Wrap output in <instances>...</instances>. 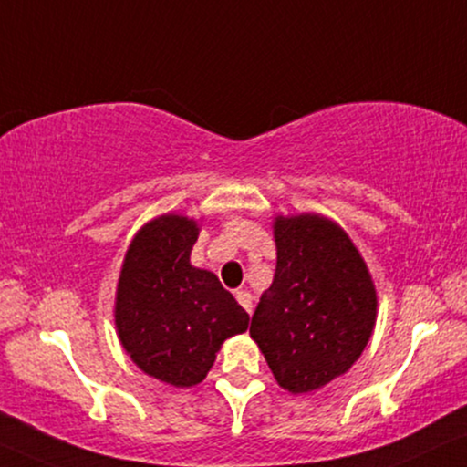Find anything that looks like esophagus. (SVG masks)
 Listing matches in <instances>:
<instances>
[{
  "mask_svg": "<svg viewBox=\"0 0 467 467\" xmlns=\"http://www.w3.org/2000/svg\"><path fill=\"white\" fill-rule=\"evenodd\" d=\"M234 297H237V302L244 306L245 312H252V295L250 293H247V291H237V295H234Z\"/></svg>",
  "mask_w": 467,
  "mask_h": 467,
  "instance_id": "1",
  "label": "esophagus"
}]
</instances>
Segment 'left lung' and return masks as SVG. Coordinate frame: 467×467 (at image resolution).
<instances>
[{
    "mask_svg": "<svg viewBox=\"0 0 467 467\" xmlns=\"http://www.w3.org/2000/svg\"><path fill=\"white\" fill-rule=\"evenodd\" d=\"M275 275L252 315L250 336L293 394L347 373L368 345L377 291L349 234L323 215H277Z\"/></svg>",
    "mask_w": 467,
    "mask_h": 467,
    "instance_id": "left-lung-1",
    "label": "left lung"
}]
</instances>
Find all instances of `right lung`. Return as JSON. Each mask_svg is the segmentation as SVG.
<instances>
[{
	"label": "right lung",
	"mask_w": 467,
	"mask_h": 467,
	"mask_svg": "<svg viewBox=\"0 0 467 467\" xmlns=\"http://www.w3.org/2000/svg\"><path fill=\"white\" fill-rule=\"evenodd\" d=\"M196 220L161 215L129 245L116 288V329L146 375L176 388L196 386L222 342L244 334L250 315L215 274L190 263Z\"/></svg>",
	"instance_id": "add662e5"
}]
</instances>
